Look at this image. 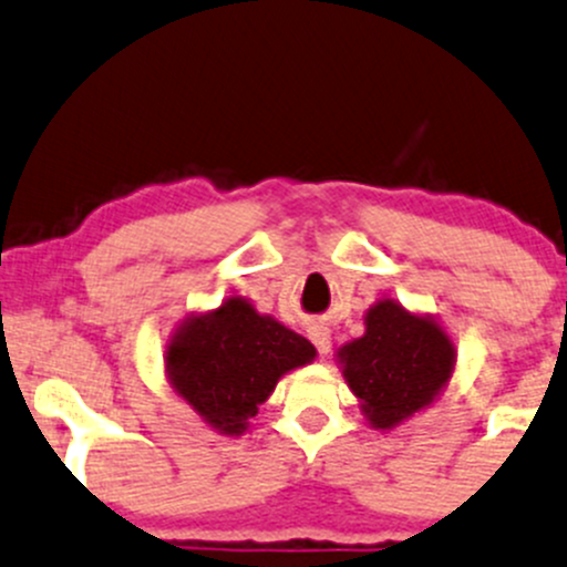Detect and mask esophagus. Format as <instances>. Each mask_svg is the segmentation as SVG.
<instances>
[{"mask_svg": "<svg viewBox=\"0 0 567 567\" xmlns=\"http://www.w3.org/2000/svg\"><path fill=\"white\" fill-rule=\"evenodd\" d=\"M309 339H312L315 348L320 350V355H326L331 350V331L326 329V326H315V329H309Z\"/></svg>", "mask_w": 567, "mask_h": 567, "instance_id": "1", "label": "esophagus"}]
</instances>
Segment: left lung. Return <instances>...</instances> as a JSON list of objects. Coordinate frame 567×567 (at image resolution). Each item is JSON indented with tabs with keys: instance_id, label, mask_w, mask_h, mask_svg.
<instances>
[{
	"instance_id": "1",
	"label": "left lung",
	"mask_w": 567,
	"mask_h": 567,
	"mask_svg": "<svg viewBox=\"0 0 567 567\" xmlns=\"http://www.w3.org/2000/svg\"><path fill=\"white\" fill-rule=\"evenodd\" d=\"M363 337L342 344L337 361L372 429H393L429 408L449 385L456 348L432 315L383 299L367 309Z\"/></svg>"
}]
</instances>
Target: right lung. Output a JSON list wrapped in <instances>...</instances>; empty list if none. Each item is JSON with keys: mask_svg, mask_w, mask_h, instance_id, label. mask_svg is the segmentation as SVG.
Segmentation results:
<instances>
[{"mask_svg": "<svg viewBox=\"0 0 567 567\" xmlns=\"http://www.w3.org/2000/svg\"><path fill=\"white\" fill-rule=\"evenodd\" d=\"M318 355L315 344L241 296L189 315L165 344L171 385L219 434L247 432L277 380Z\"/></svg>", "mask_w": 567, "mask_h": 567, "instance_id": "right-lung-1", "label": "right lung"}]
</instances>
